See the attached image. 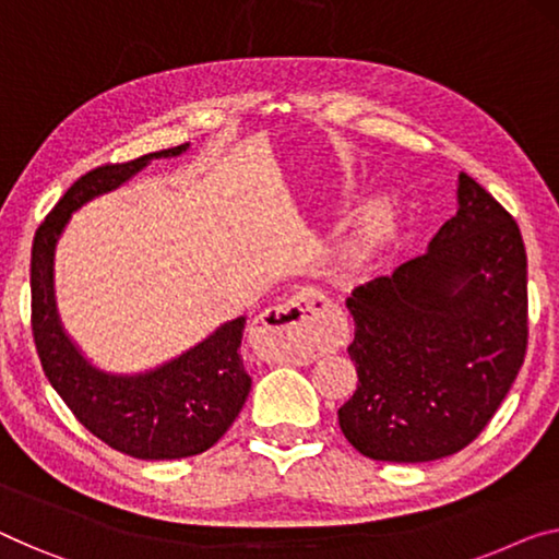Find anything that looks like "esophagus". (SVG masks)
I'll return each instance as SVG.
<instances>
[{"instance_id":"obj_1","label":"esophagus","mask_w":559,"mask_h":559,"mask_svg":"<svg viewBox=\"0 0 559 559\" xmlns=\"http://www.w3.org/2000/svg\"><path fill=\"white\" fill-rule=\"evenodd\" d=\"M255 323L269 354L286 361H306L348 338L344 311L313 288L298 290L288 301L265 308Z\"/></svg>"}]
</instances>
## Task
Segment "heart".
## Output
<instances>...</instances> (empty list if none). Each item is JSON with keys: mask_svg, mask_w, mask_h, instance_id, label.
<instances>
[{"mask_svg": "<svg viewBox=\"0 0 559 559\" xmlns=\"http://www.w3.org/2000/svg\"><path fill=\"white\" fill-rule=\"evenodd\" d=\"M394 218V205L386 198H373L366 203L359 213L354 215L352 228H348L344 243H341V255L344 261H361L369 255Z\"/></svg>", "mask_w": 559, "mask_h": 559, "instance_id": "b5f03b06", "label": "heart"}]
</instances>
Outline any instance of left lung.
Segmentation results:
<instances>
[{"instance_id":"left-lung-1","label":"left lung","mask_w":559,"mask_h":559,"mask_svg":"<svg viewBox=\"0 0 559 559\" xmlns=\"http://www.w3.org/2000/svg\"><path fill=\"white\" fill-rule=\"evenodd\" d=\"M359 386L338 427L364 456L431 462L477 439L527 348V253L510 213L469 175L427 251L346 298Z\"/></svg>"}]
</instances>
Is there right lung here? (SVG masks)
Masks as SVG:
<instances>
[{
    "instance_id": "1",
    "label": "right lung",
    "mask_w": 559,
    "mask_h": 559,
    "mask_svg": "<svg viewBox=\"0 0 559 559\" xmlns=\"http://www.w3.org/2000/svg\"><path fill=\"white\" fill-rule=\"evenodd\" d=\"M188 147L190 143L168 147L82 175L37 228L32 243V333L45 377L82 427L135 460L195 456L226 435L251 391L240 356L246 316L221 323L195 346L153 369L105 371L64 331L55 298V251L72 213L118 190L153 160L178 157Z\"/></svg>"
}]
</instances>
